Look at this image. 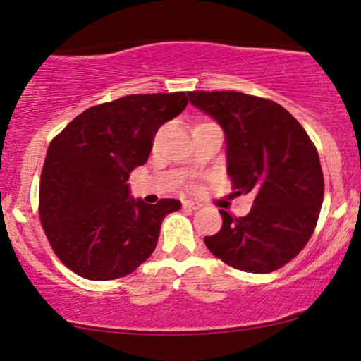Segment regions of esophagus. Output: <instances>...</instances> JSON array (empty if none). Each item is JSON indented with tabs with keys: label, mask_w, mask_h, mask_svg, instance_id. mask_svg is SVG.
<instances>
[{
	"label": "esophagus",
	"mask_w": 361,
	"mask_h": 361,
	"mask_svg": "<svg viewBox=\"0 0 361 361\" xmlns=\"http://www.w3.org/2000/svg\"><path fill=\"white\" fill-rule=\"evenodd\" d=\"M183 208H188V209H200L202 208V204L198 202H191V200H185L183 202Z\"/></svg>",
	"instance_id": "esophagus-1"
}]
</instances>
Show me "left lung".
<instances>
[{"label": "left lung", "mask_w": 361, "mask_h": 361, "mask_svg": "<svg viewBox=\"0 0 361 361\" xmlns=\"http://www.w3.org/2000/svg\"><path fill=\"white\" fill-rule=\"evenodd\" d=\"M190 103L225 131L226 168L236 195L255 196L246 216L220 209L223 226L204 236L214 257L248 273H270L312 238L325 183L303 126L280 104L240 91H191Z\"/></svg>", "instance_id": "obj_1"}]
</instances>
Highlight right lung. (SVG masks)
<instances>
[{
	"label": "right lung",
	"instance_id": "add662e5",
	"mask_svg": "<svg viewBox=\"0 0 361 361\" xmlns=\"http://www.w3.org/2000/svg\"><path fill=\"white\" fill-rule=\"evenodd\" d=\"M186 104L183 91L130 94L85 109L49 143L39 180L41 225L76 275L116 280L152 257L163 218L181 203L135 200L126 181L147 163L158 128Z\"/></svg>",
	"mask_w": 361,
	"mask_h": 361
}]
</instances>
